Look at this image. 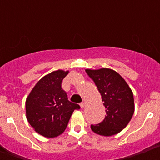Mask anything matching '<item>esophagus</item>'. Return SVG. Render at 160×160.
Masks as SVG:
<instances>
[{
  "label": "esophagus",
  "instance_id": "obj_1",
  "mask_svg": "<svg viewBox=\"0 0 160 160\" xmlns=\"http://www.w3.org/2000/svg\"><path fill=\"white\" fill-rule=\"evenodd\" d=\"M80 106H81V108H84V107L85 106V102L80 103Z\"/></svg>",
  "mask_w": 160,
  "mask_h": 160
}]
</instances>
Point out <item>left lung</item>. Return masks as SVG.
<instances>
[{"label":"left lung","instance_id":"8db88e82","mask_svg":"<svg viewBox=\"0 0 160 160\" xmlns=\"http://www.w3.org/2000/svg\"><path fill=\"white\" fill-rule=\"evenodd\" d=\"M85 72L95 82L106 108L104 120L97 125H91L92 130L103 136L120 132L129 124L135 111L131 88L124 78L112 69H85Z\"/></svg>","mask_w":160,"mask_h":160}]
</instances>
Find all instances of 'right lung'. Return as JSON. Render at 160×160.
Returning <instances> with one entry per match:
<instances>
[{
    "instance_id": "obj_1",
    "label": "right lung",
    "mask_w": 160,
    "mask_h": 160,
    "mask_svg": "<svg viewBox=\"0 0 160 160\" xmlns=\"http://www.w3.org/2000/svg\"><path fill=\"white\" fill-rule=\"evenodd\" d=\"M68 71L57 70L37 82L26 98V117L36 132L46 138H55L65 131L74 110L80 106L68 100L62 88Z\"/></svg>"
}]
</instances>
